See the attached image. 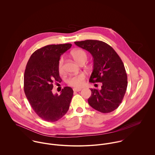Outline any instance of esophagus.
Returning a JSON list of instances; mask_svg holds the SVG:
<instances>
[{
    "label": "esophagus",
    "mask_w": 155,
    "mask_h": 155,
    "mask_svg": "<svg viewBox=\"0 0 155 155\" xmlns=\"http://www.w3.org/2000/svg\"><path fill=\"white\" fill-rule=\"evenodd\" d=\"M80 91H81V88H73V91H74V92H79Z\"/></svg>",
    "instance_id": "34e87169"
}]
</instances>
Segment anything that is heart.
<instances>
[{
	"instance_id": "1",
	"label": "heart",
	"mask_w": 155,
	"mask_h": 155,
	"mask_svg": "<svg viewBox=\"0 0 155 155\" xmlns=\"http://www.w3.org/2000/svg\"><path fill=\"white\" fill-rule=\"evenodd\" d=\"M71 55L74 60L79 64L85 63L87 60V53L81 49L73 50L71 52ZM58 68L60 73H63L64 71V60L63 58H61L58 62ZM85 79V74L80 73L79 74L70 76L67 79L66 82L67 84L71 87L79 88L84 85Z\"/></svg>"
}]
</instances>
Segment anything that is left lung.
<instances>
[{"label": "left lung", "instance_id": "obj_1", "mask_svg": "<svg viewBox=\"0 0 155 155\" xmlns=\"http://www.w3.org/2000/svg\"><path fill=\"white\" fill-rule=\"evenodd\" d=\"M78 46L88 51L94 59L89 78L92 83L101 82L100 90L90 89L89 104L101 113H110L121 103L127 88V74L124 64L116 51L106 43L97 40L75 42Z\"/></svg>", "mask_w": 155, "mask_h": 155}]
</instances>
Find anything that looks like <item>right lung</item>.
I'll use <instances>...</instances> for the list:
<instances>
[{
    "instance_id": "add662e5",
    "label": "right lung",
    "mask_w": 155,
    "mask_h": 155,
    "mask_svg": "<svg viewBox=\"0 0 155 155\" xmlns=\"http://www.w3.org/2000/svg\"><path fill=\"white\" fill-rule=\"evenodd\" d=\"M71 46L70 44H65L42 47L32 54L25 67V96L33 110L47 122L59 120L69 109L73 89L66 87L60 95L53 94L52 89L54 82H61L58 68L60 57Z\"/></svg>"
}]
</instances>
